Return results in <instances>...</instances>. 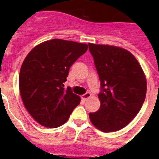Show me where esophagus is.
<instances>
[{"instance_id":"1","label":"esophagus","mask_w":159,"mask_h":159,"mask_svg":"<svg viewBox=\"0 0 159 159\" xmlns=\"http://www.w3.org/2000/svg\"><path fill=\"white\" fill-rule=\"evenodd\" d=\"M90 97H91V94L88 93H88H85V94H84V95H83L82 96H81V98H82L83 100L86 101L87 99H89Z\"/></svg>"}]
</instances>
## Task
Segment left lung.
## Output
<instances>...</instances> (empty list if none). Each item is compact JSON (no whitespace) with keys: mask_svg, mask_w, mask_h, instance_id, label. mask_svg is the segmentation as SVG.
Returning a JSON list of instances; mask_svg holds the SVG:
<instances>
[{"mask_svg":"<svg viewBox=\"0 0 159 159\" xmlns=\"http://www.w3.org/2000/svg\"><path fill=\"white\" fill-rule=\"evenodd\" d=\"M101 82L100 107L89 114L92 124L102 132L126 127L143 106L147 78L141 65L127 49L89 43Z\"/></svg>","mask_w":159,"mask_h":159,"instance_id":"1","label":"left lung"}]
</instances>
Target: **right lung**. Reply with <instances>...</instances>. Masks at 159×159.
<instances>
[{"label": "right lung", "mask_w": 159, "mask_h": 159, "mask_svg": "<svg viewBox=\"0 0 159 159\" xmlns=\"http://www.w3.org/2000/svg\"><path fill=\"white\" fill-rule=\"evenodd\" d=\"M88 44L53 39L42 42L29 52L19 75L21 99L30 116L48 128L68 120L80 97L64 83L71 66L88 50Z\"/></svg>", "instance_id": "1"}]
</instances>
